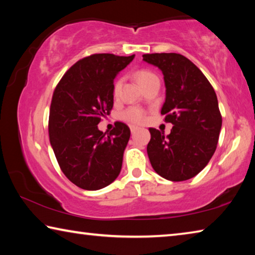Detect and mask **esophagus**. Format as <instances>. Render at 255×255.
<instances>
[{
    "label": "esophagus",
    "instance_id": "1",
    "mask_svg": "<svg viewBox=\"0 0 255 255\" xmlns=\"http://www.w3.org/2000/svg\"><path fill=\"white\" fill-rule=\"evenodd\" d=\"M137 127H135V126H130V131H131V133H133L135 131H137Z\"/></svg>",
    "mask_w": 255,
    "mask_h": 255
}]
</instances>
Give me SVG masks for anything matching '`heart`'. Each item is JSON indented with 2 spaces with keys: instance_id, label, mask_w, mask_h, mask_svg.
<instances>
[{
  "instance_id": "b5f03b06",
  "label": "heart",
  "mask_w": 255,
  "mask_h": 255,
  "mask_svg": "<svg viewBox=\"0 0 255 255\" xmlns=\"http://www.w3.org/2000/svg\"><path fill=\"white\" fill-rule=\"evenodd\" d=\"M135 76L138 81V83H139L141 86L145 85L150 80L157 79L156 74L149 70L137 71ZM122 83H123L122 79L116 80V82L114 83V86H112V93H114L115 97H117L119 94L120 89H122ZM120 118L129 124L138 125V124L144 123V120L146 119V112L141 109V108L129 107V108H127V109H125L122 114H120Z\"/></svg>"
}]
</instances>
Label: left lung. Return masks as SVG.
Instances as JSON below:
<instances>
[{"instance_id":"obj_1","label":"left lung","mask_w":255,"mask_h":255,"mask_svg":"<svg viewBox=\"0 0 255 255\" xmlns=\"http://www.w3.org/2000/svg\"><path fill=\"white\" fill-rule=\"evenodd\" d=\"M143 59L163 73L166 97L161 114L173 125L166 137L149 128L150 164L164 179L189 180L208 164L217 147L222 128L217 96L204 73L183 55L145 54Z\"/></svg>"}]
</instances>
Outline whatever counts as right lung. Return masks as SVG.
<instances>
[{
  "label": "right lung",
  "instance_id": "right-lung-1",
  "mask_svg": "<svg viewBox=\"0 0 255 255\" xmlns=\"http://www.w3.org/2000/svg\"><path fill=\"white\" fill-rule=\"evenodd\" d=\"M133 56L90 55L68 68L54 90L49 140L60 170L81 189L105 188L122 170L130 129L116 122L106 135L97 125L110 115L114 80Z\"/></svg>",
  "mask_w": 255,
  "mask_h": 255
}]
</instances>
